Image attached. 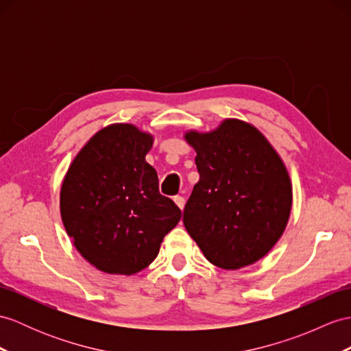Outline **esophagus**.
Here are the masks:
<instances>
[{"label": "esophagus", "mask_w": 351, "mask_h": 351, "mask_svg": "<svg viewBox=\"0 0 351 351\" xmlns=\"http://www.w3.org/2000/svg\"><path fill=\"white\" fill-rule=\"evenodd\" d=\"M174 202H176V205H177V207L178 208H180V210H183L184 208V198H183V196H176V198H174Z\"/></svg>", "instance_id": "esophagus-1"}]
</instances>
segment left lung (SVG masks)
I'll return each instance as SVG.
<instances>
[{
  "label": "left lung",
  "instance_id": "left-lung-1",
  "mask_svg": "<svg viewBox=\"0 0 351 351\" xmlns=\"http://www.w3.org/2000/svg\"><path fill=\"white\" fill-rule=\"evenodd\" d=\"M199 182L183 223L208 262L240 269L258 262L283 235L292 183L283 159L258 128L225 119L210 132L187 131Z\"/></svg>",
  "mask_w": 351,
  "mask_h": 351
}]
</instances>
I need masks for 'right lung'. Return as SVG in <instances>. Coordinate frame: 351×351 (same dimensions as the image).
I'll use <instances>...</instances> for the list:
<instances>
[{"mask_svg":"<svg viewBox=\"0 0 351 351\" xmlns=\"http://www.w3.org/2000/svg\"><path fill=\"white\" fill-rule=\"evenodd\" d=\"M153 140L135 125H108L84 144L64 177L59 207L66 234L107 274L147 268L180 221V208L159 193L156 171L146 162Z\"/></svg>","mask_w":351,"mask_h":351,"instance_id":"obj_1","label":"right lung"}]
</instances>
